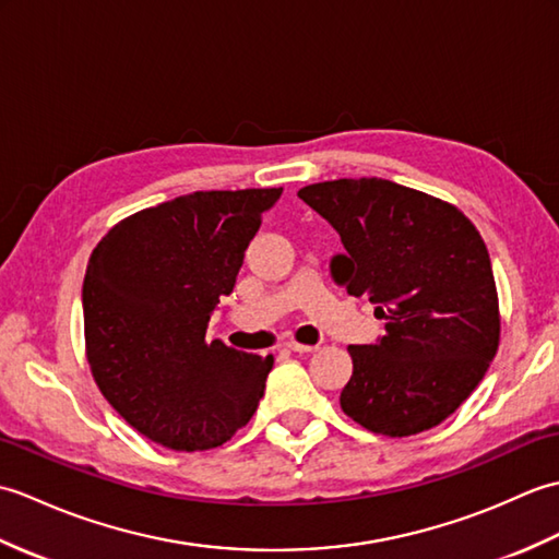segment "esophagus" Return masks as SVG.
I'll use <instances>...</instances> for the list:
<instances>
[{
    "label": "esophagus",
    "instance_id": "34e87169",
    "mask_svg": "<svg viewBox=\"0 0 559 559\" xmlns=\"http://www.w3.org/2000/svg\"><path fill=\"white\" fill-rule=\"evenodd\" d=\"M288 348L295 350V353H312V350H317V346H307V343H300V341H290Z\"/></svg>",
    "mask_w": 559,
    "mask_h": 559
}]
</instances>
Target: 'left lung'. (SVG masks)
<instances>
[{"label":"left lung","instance_id":"obj_1","mask_svg":"<svg viewBox=\"0 0 559 559\" xmlns=\"http://www.w3.org/2000/svg\"><path fill=\"white\" fill-rule=\"evenodd\" d=\"M298 197L346 247L331 276L386 322L374 346H348L343 413L386 437L447 420L500 346V300L476 225L454 204L382 177L307 185Z\"/></svg>","mask_w":559,"mask_h":559}]
</instances>
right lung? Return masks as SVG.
Wrapping results in <instances>:
<instances>
[{
	"label": "right lung",
	"instance_id": "add662e5",
	"mask_svg": "<svg viewBox=\"0 0 559 559\" xmlns=\"http://www.w3.org/2000/svg\"><path fill=\"white\" fill-rule=\"evenodd\" d=\"M283 189L194 192L127 216L83 278L86 358L100 394L151 442L204 451L252 418L273 355L206 341L245 249Z\"/></svg>",
	"mask_w": 559,
	"mask_h": 559
}]
</instances>
